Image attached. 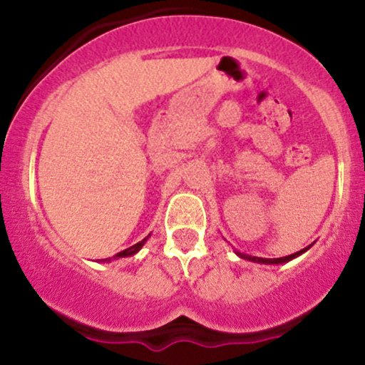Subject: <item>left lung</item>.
Here are the masks:
<instances>
[{"instance_id": "1", "label": "left lung", "mask_w": 365, "mask_h": 365, "mask_svg": "<svg viewBox=\"0 0 365 365\" xmlns=\"http://www.w3.org/2000/svg\"><path fill=\"white\" fill-rule=\"evenodd\" d=\"M311 249V245L305 247V249L299 250V252L295 254H290V255H284V257H278V259H264V257H255V255H249V254H244V252H238V250H235V254L238 255L240 259H245V261H252V262H257V264H284L288 261H292V259L299 257V255H302L305 250Z\"/></svg>"}]
</instances>
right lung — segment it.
Masks as SVG:
<instances>
[{
	"instance_id": "right-lung-1",
	"label": "right lung",
	"mask_w": 365,
	"mask_h": 365,
	"mask_svg": "<svg viewBox=\"0 0 365 365\" xmlns=\"http://www.w3.org/2000/svg\"><path fill=\"white\" fill-rule=\"evenodd\" d=\"M148 238H149V235L145 237L144 240H142V242H139V244H135V245L128 247V249L121 250V252H118V254H116V255H113V257L101 259V261H103V262H111V261H115V259H118V257H130V255H133V254H137V252H139V250L142 249V245H144L145 242H148Z\"/></svg>"
}]
</instances>
